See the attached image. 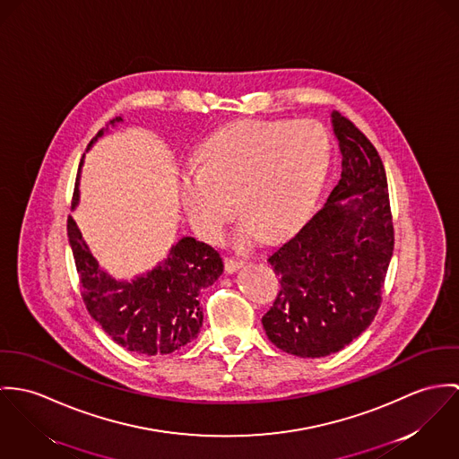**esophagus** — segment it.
I'll return each instance as SVG.
<instances>
[{
  "mask_svg": "<svg viewBox=\"0 0 459 459\" xmlns=\"http://www.w3.org/2000/svg\"><path fill=\"white\" fill-rule=\"evenodd\" d=\"M241 265H243L241 258H236V256H227L225 258V271L227 273H236Z\"/></svg>",
  "mask_w": 459,
  "mask_h": 459,
  "instance_id": "1",
  "label": "esophagus"
}]
</instances>
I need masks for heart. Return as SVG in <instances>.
Segmentation results:
<instances>
[{
	"label": "heart",
	"mask_w": 459,
	"mask_h": 459,
	"mask_svg": "<svg viewBox=\"0 0 459 459\" xmlns=\"http://www.w3.org/2000/svg\"><path fill=\"white\" fill-rule=\"evenodd\" d=\"M197 167L179 176V199L194 229L220 241L239 211L247 216L238 243L264 234L276 241L309 218L331 167V139L313 119H247L214 132Z\"/></svg>",
	"instance_id": "b5f03b06"
}]
</instances>
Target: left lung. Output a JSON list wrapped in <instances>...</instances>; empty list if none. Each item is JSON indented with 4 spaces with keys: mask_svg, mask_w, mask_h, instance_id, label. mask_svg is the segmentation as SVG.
I'll return each mask as SVG.
<instances>
[{
    "mask_svg": "<svg viewBox=\"0 0 459 459\" xmlns=\"http://www.w3.org/2000/svg\"><path fill=\"white\" fill-rule=\"evenodd\" d=\"M331 116L342 179L325 205L267 258L281 289L262 325L280 351L298 357L340 352L366 331L382 303L394 250L380 154L351 119Z\"/></svg>",
    "mask_w": 459,
    "mask_h": 459,
    "instance_id": "left-lung-1",
    "label": "left lung"
}]
</instances>
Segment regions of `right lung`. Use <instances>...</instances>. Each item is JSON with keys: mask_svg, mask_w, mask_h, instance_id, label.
<instances>
[{"mask_svg": "<svg viewBox=\"0 0 459 459\" xmlns=\"http://www.w3.org/2000/svg\"><path fill=\"white\" fill-rule=\"evenodd\" d=\"M119 121L121 117H114L110 125ZM103 132L102 128L91 139L88 150ZM77 201L75 185L74 205ZM66 230L82 301L117 345L135 354L165 356L197 338L204 318L201 292L223 273L221 256L214 248L194 238H183L161 265L128 283L116 281L103 273L72 216H68Z\"/></svg>", "mask_w": 459, "mask_h": 459, "instance_id": "right-lung-1", "label": "right lung"}]
</instances>
